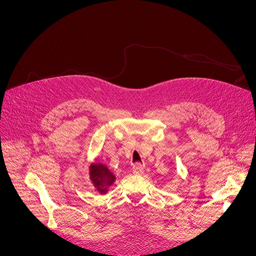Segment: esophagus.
Segmentation results:
<instances>
[{
	"label": "esophagus",
	"instance_id": "esophagus-1",
	"mask_svg": "<svg viewBox=\"0 0 256 256\" xmlns=\"http://www.w3.org/2000/svg\"><path fill=\"white\" fill-rule=\"evenodd\" d=\"M144 164H140V162H138V164H136L134 166V168H132V172L134 173V174H138V175H141V174H143L144 173Z\"/></svg>",
	"mask_w": 256,
	"mask_h": 256
}]
</instances>
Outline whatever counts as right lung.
I'll return each instance as SVG.
<instances>
[{"label": "right lung", "mask_w": 256, "mask_h": 256, "mask_svg": "<svg viewBox=\"0 0 256 256\" xmlns=\"http://www.w3.org/2000/svg\"><path fill=\"white\" fill-rule=\"evenodd\" d=\"M90 178L96 190L102 194L108 192V188L115 180L113 173L102 164H92L90 166Z\"/></svg>", "instance_id": "obj_1"}]
</instances>
